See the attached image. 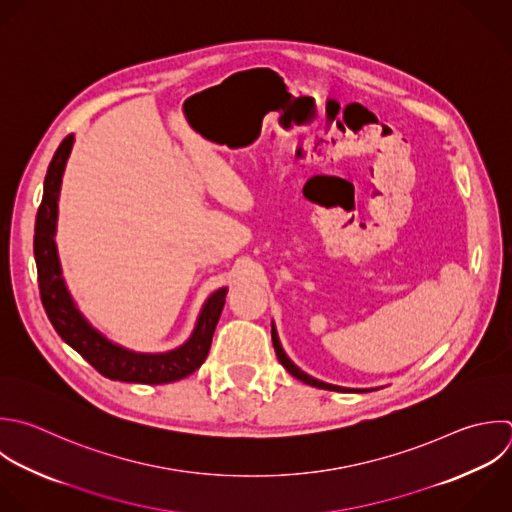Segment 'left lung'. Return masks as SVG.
I'll use <instances>...</instances> for the list:
<instances>
[{
	"label": "left lung",
	"mask_w": 512,
	"mask_h": 512,
	"mask_svg": "<svg viewBox=\"0 0 512 512\" xmlns=\"http://www.w3.org/2000/svg\"><path fill=\"white\" fill-rule=\"evenodd\" d=\"M272 344H274V350H276V356H278V360H280V364L294 376V378H298V380H302V382H306V384H310V386H318V388H324V390H336V392H356V390H352V388H342V386H334V384H326V382H320V380H316V378H312V376H308L306 372H302L286 354H284V350H282V346H280V340H278V334H276V328L272 326Z\"/></svg>",
	"instance_id": "1"
}]
</instances>
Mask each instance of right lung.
<instances>
[{"label": "right lung", "instance_id": "obj_1", "mask_svg": "<svg viewBox=\"0 0 512 512\" xmlns=\"http://www.w3.org/2000/svg\"><path fill=\"white\" fill-rule=\"evenodd\" d=\"M74 134L66 136L56 150L46 182L44 198L36 216L34 234V254L38 266L40 296L50 322L56 332L68 342L76 352H80L102 376L122 382H142V384H168L190 376L202 366L210 352L212 336L220 320L226 288L214 292L198 318L192 338L178 350L166 354H140L112 344L100 332H96L84 316L74 306L68 288L62 278L58 250H56V220H58V198L62 186V174L72 152Z\"/></svg>", "mask_w": 512, "mask_h": 512}]
</instances>
